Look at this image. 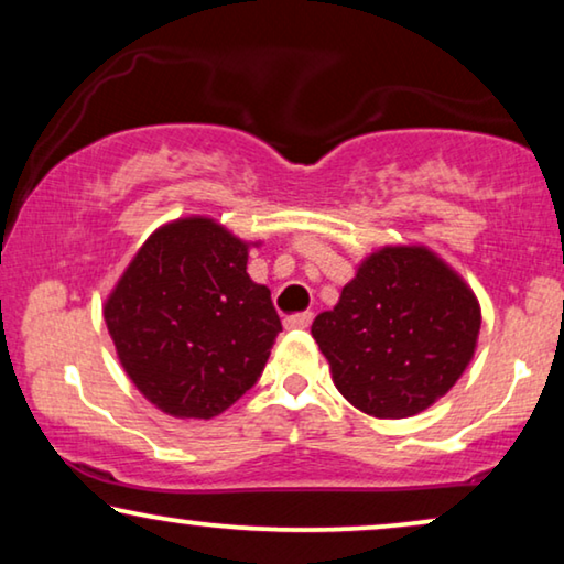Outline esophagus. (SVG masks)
Segmentation results:
<instances>
[{
    "instance_id": "obj_1",
    "label": "esophagus",
    "mask_w": 564,
    "mask_h": 564,
    "mask_svg": "<svg viewBox=\"0 0 564 564\" xmlns=\"http://www.w3.org/2000/svg\"><path fill=\"white\" fill-rule=\"evenodd\" d=\"M313 321V313L305 311V313H297V315H290V318H284V328L288 330H295V328H307Z\"/></svg>"
}]
</instances>
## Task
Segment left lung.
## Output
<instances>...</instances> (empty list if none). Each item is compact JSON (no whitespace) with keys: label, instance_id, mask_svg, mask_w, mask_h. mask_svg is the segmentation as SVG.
Wrapping results in <instances>:
<instances>
[{"label":"left lung","instance_id":"left-lung-1","mask_svg":"<svg viewBox=\"0 0 564 564\" xmlns=\"http://www.w3.org/2000/svg\"><path fill=\"white\" fill-rule=\"evenodd\" d=\"M480 303L429 246H382L361 259L311 334L338 392L375 419H408L454 388L475 357Z\"/></svg>","mask_w":564,"mask_h":564}]
</instances>
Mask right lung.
Wrapping results in <instances>:
<instances>
[{"instance_id":"1","label":"right lung","mask_w":564,"mask_h":564,"mask_svg":"<svg viewBox=\"0 0 564 564\" xmlns=\"http://www.w3.org/2000/svg\"><path fill=\"white\" fill-rule=\"evenodd\" d=\"M207 215L169 220L145 238L102 313L138 392L174 419H213L269 359L280 315L246 272L249 249Z\"/></svg>"}]
</instances>
